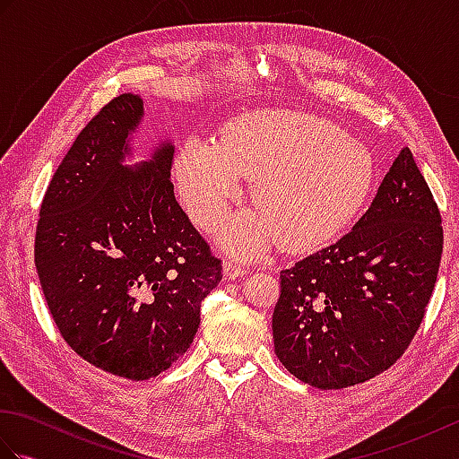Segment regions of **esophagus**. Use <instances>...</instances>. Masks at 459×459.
I'll return each mask as SVG.
<instances>
[{
  "instance_id": "obj_1",
  "label": "esophagus",
  "mask_w": 459,
  "mask_h": 459,
  "mask_svg": "<svg viewBox=\"0 0 459 459\" xmlns=\"http://www.w3.org/2000/svg\"><path fill=\"white\" fill-rule=\"evenodd\" d=\"M222 274H224V278L235 280V278L247 276V274H248V268L242 266L238 260H227V262H224V264H222Z\"/></svg>"
}]
</instances>
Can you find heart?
I'll use <instances>...</instances> for the list:
<instances>
[{
  "label": "heart",
  "mask_w": 459,
  "mask_h": 459,
  "mask_svg": "<svg viewBox=\"0 0 459 459\" xmlns=\"http://www.w3.org/2000/svg\"><path fill=\"white\" fill-rule=\"evenodd\" d=\"M181 199L201 227H214L242 183L256 181L260 211L240 214L222 230V245L256 256L280 245L307 250L343 230L375 179L370 153L339 126L296 110H258L235 118L221 142L185 140L175 160Z\"/></svg>",
  "instance_id": "1"
}]
</instances>
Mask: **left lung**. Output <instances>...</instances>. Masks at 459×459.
Wrapping results in <instances>:
<instances>
[{"mask_svg": "<svg viewBox=\"0 0 459 459\" xmlns=\"http://www.w3.org/2000/svg\"><path fill=\"white\" fill-rule=\"evenodd\" d=\"M442 248L440 209L404 148L347 235L280 272V363L324 391L385 373L422 324Z\"/></svg>", "mask_w": 459, "mask_h": 459, "instance_id": "8db88e82", "label": "left lung"}]
</instances>
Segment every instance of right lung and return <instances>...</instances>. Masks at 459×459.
Listing matches in <instances>:
<instances>
[{"instance_id":"1","label":"right lung","mask_w":459,"mask_h":459,"mask_svg":"<svg viewBox=\"0 0 459 459\" xmlns=\"http://www.w3.org/2000/svg\"><path fill=\"white\" fill-rule=\"evenodd\" d=\"M143 102L120 94L76 135L39 211L35 266L66 345L106 373L148 380L185 355L222 278L169 179L173 145L122 165Z\"/></svg>"}]
</instances>
